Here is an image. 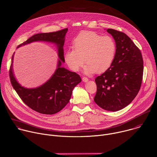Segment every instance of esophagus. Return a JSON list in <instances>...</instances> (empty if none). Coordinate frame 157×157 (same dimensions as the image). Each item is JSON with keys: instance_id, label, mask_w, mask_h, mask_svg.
<instances>
[{"instance_id": "34e87169", "label": "esophagus", "mask_w": 157, "mask_h": 157, "mask_svg": "<svg viewBox=\"0 0 157 157\" xmlns=\"http://www.w3.org/2000/svg\"><path fill=\"white\" fill-rule=\"evenodd\" d=\"M82 81L83 82H87L88 81V78H86V77H83L82 78Z\"/></svg>"}]
</instances>
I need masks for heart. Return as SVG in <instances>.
<instances>
[{"instance_id":"1","label":"heart","mask_w":157,"mask_h":157,"mask_svg":"<svg viewBox=\"0 0 157 157\" xmlns=\"http://www.w3.org/2000/svg\"><path fill=\"white\" fill-rule=\"evenodd\" d=\"M73 48L66 52V63L72 71L78 72L85 62L86 74L106 71L112 66L116 54V44L111 36H102L89 31L78 35L74 41Z\"/></svg>"}]
</instances>
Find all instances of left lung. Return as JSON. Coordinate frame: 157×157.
<instances>
[{
    "mask_svg": "<svg viewBox=\"0 0 157 157\" xmlns=\"http://www.w3.org/2000/svg\"><path fill=\"white\" fill-rule=\"evenodd\" d=\"M116 44L112 66L95 78L97 91L94 101L100 108L117 111L129 105L140 88L144 62L139 49L125 33L107 29Z\"/></svg>",
    "mask_w": 157,
    "mask_h": 157,
    "instance_id": "8db88e82",
    "label": "left lung"
}]
</instances>
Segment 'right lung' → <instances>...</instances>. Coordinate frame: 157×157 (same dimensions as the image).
<instances>
[{
	"mask_svg": "<svg viewBox=\"0 0 157 157\" xmlns=\"http://www.w3.org/2000/svg\"><path fill=\"white\" fill-rule=\"evenodd\" d=\"M67 31L68 28H66L56 32L36 34L17 47L39 41L56 46L59 57L57 69L48 80L38 87L28 88L18 83L13 68L15 52L12 56L9 73L12 86L28 106L41 114H54L63 109L69 103L74 88L82 81L77 73L61 66L65 62L63 46Z\"/></svg>",
	"mask_w": 157,
	"mask_h": 157,
	"instance_id": "1",
	"label": "right lung"
}]
</instances>
